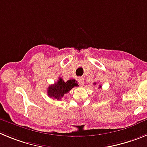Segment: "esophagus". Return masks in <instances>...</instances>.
Wrapping results in <instances>:
<instances>
[{
	"label": "esophagus",
	"mask_w": 147,
	"mask_h": 147,
	"mask_svg": "<svg viewBox=\"0 0 147 147\" xmlns=\"http://www.w3.org/2000/svg\"><path fill=\"white\" fill-rule=\"evenodd\" d=\"M78 82H79V83H80V85H83V83H84V79H83V78H78Z\"/></svg>",
	"instance_id": "34e87169"
}]
</instances>
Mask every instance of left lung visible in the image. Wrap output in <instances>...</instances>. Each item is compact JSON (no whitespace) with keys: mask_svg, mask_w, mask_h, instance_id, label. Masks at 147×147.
<instances>
[{"mask_svg":"<svg viewBox=\"0 0 147 147\" xmlns=\"http://www.w3.org/2000/svg\"><path fill=\"white\" fill-rule=\"evenodd\" d=\"M94 85H96V83H94ZM100 88H101V85H99V87H98Z\"/></svg>","mask_w":147,"mask_h":147,"instance_id":"obj_1","label":"left lung"}]
</instances>
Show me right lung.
I'll list each match as a JSON object with an SVG mask.
<instances>
[{
  "label": "right lung",
  "instance_id": "obj_1",
  "mask_svg": "<svg viewBox=\"0 0 147 147\" xmlns=\"http://www.w3.org/2000/svg\"><path fill=\"white\" fill-rule=\"evenodd\" d=\"M78 86H79L78 82L75 81L74 79L64 82L62 78H59V80H57V83L49 86L47 90V94L50 98L60 101L66 94L69 93L72 88L78 87Z\"/></svg>",
  "mask_w": 147,
  "mask_h": 147
}]
</instances>
